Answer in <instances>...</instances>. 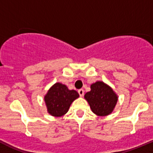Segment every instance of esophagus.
<instances>
[{"mask_svg": "<svg viewBox=\"0 0 153 153\" xmlns=\"http://www.w3.org/2000/svg\"><path fill=\"white\" fill-rule=\"evenodd\" d=\"M78 93L79 94L80 97H83V96H84V90L83 89L78 90Z\"/></svg>", "mask_w": 153, "mask_h": 153, "instance_id": "34e87169", "label": "esophagus"}]
</instances>
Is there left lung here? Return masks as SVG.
Instances as JSON below:
<instances>
[{
  "label": "left lung",
  "mask_w": 153,
  "mask_h": 153,
  "mask_svg": "<svg viewBox=\"0 0 153 153\" xmlns=\"http://www.w3.org/2000/svg\"><path fill=\"white\" fill-rule=\"evenodd\" d=\"M91 91L85 98L95 114L104 116L109 115L114 109L118 97L111 87L102 82H97L91 85Z\"/></svg>",
  "instance_id": "left-lung-1"
}]
</instances>
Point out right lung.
<instances>
[{
  "label": "right lung",
  "mask_w": 153,
  "mask_h": 153,
  "mask_svg": "<svg viewBox=\"0 0 153 153\" xmlns=\"http://www.w3.org/2000/svg\"><path fill=\"white\" fill-rule=\"evenodd\" d=\"M79 97L74 90H68L65 85L56 83L45 96L48 112L53 116H62L68 111L72 102Z\"/></svg>",
  "instance_id": "right-lung-1"
}]
</instances>
